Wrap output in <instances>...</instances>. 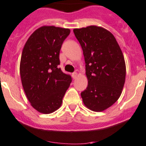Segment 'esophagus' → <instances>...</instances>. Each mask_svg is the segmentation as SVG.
Masks as SVG:
<instances>
[{
	"instance_id": "34e87169",
	"label": "esophagus",
	"mask_w": 146,
	"mask_h": 146,
	"mask_svg": "<svg viewBox=\"0 0 146 146\" xmlns=\"http://www.w3.org/2000/svg\"><path fill=\"white\" fill-rule=\"evenodd\" d=\"M77 76H78V73H76V72L72 73V77H73V79H76V78H77Z\"/></svg>"
}]
</instances>
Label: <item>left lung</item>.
Returning <instances> with one entry per match:
<instances>
[{
    "label": "left lung",
    "instance_id": "1",
    "mask_svg": "<svg viewBox=\"0 0 146 146\" xmlns=\"http://www.w3.org/2000/svg\"><path fill=\"white\" fill-rule=\"evenodd\" d=\"M83 51L86 90L81 92L85 107L102 111L116 102L122 92L126 78L123 53L114 35L95 25L74 29Z\"/></svg>",
    "mask_w": 146,
    "mask_h": 146
}]
</instances>
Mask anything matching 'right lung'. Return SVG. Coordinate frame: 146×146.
Returning a JSON list of instances; mask_svg holds the SVG:
<instances>
[{"label":"right lung","mask_w":146,"mask_h":146,"mask_svg":"<svg viewBox=\"0 0 146 146\" xmlns=\"http://www.w3.org/2000/svg\"><path fill=\"white\" fill-rule=\"evenodd\" d=\"M70 32L66 28L42 26L23 48L20 65L23 89L32 107L42 114H51L61 107L72 81L58 68L61 45Z\"/></svg>","instance_id":"1"}]
</instances>
